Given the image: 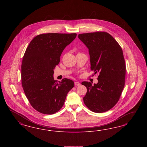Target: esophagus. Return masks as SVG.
Returning a JSON list of instances; mask_svg holds the SVG:
<instances>
[{"label": "esophagus", "mask_w": 147, "mask_h": 147, "mask_svg": "<svg viewBox=\"0 0 147 147\" xmlns=\"http://www.w3.org/2000/svg\"><path fill=\"white\" fill-rule=\"evenodd\" d=\"M75 86H80V82H78V81H76V82H75Z\"/></svg>", "instance_id": "esophagus-1"}]
</instances>
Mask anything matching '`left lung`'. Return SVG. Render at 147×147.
Returning a JSON list of instances; mask_svg holds the SVG:
<instances>
[{
	"label": "left lung",
	"mask_w": 147,
	"mask_h": 147,
	"mask_svg": "<svg viewBox=\"0 0 147 147\" xmlns=\"http://www.w3.org/2000/svg\"><path fill=\"white\" fill-rule=\"evenodd\" d=\"M78 38L88 49L91 70L99 73L98 84L81 83L87 89L84 102L95 113L108 111L118 102L125 86L126 67L122 49L105 32L80 34Z\"/></svg>",
	"instance_id": "8db88e82"
}]
</instances>
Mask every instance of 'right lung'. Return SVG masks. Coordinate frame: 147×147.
Here are the masks:
<instances>
[{
    "label": "right lung",
    "instance_id": "right-lung-1",
    "mask_svg": "<svg viewBox=\"0 0 147 147\" xmlns=\"http://www.w3.org/2000/svg\"><path fill=\"white\" fill-rule=\"evenodd\" d=\"M76 33H45L34 37L27 47L22 64V83L32 107L45 114L59 111L73 81L63 79L58 83L54 69L60 61L63 49L76 36Z\"/></svg>",
    "mask_w": 147,
    "mask_h": 147
}]
</instances>
